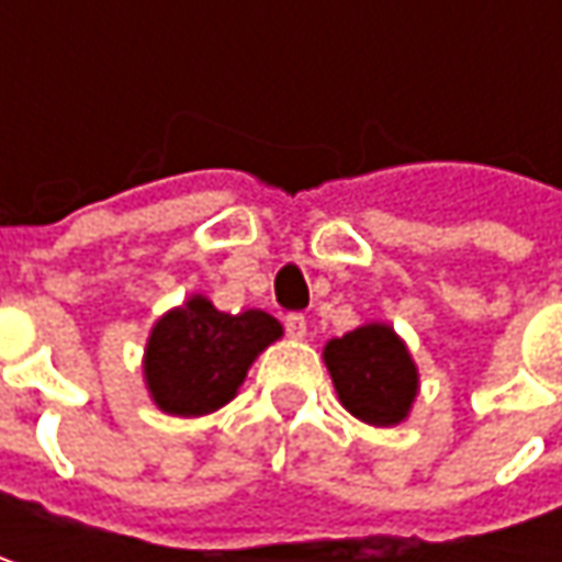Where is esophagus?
Listing matches in <instances>:
<instances>
[{
	"label": "esophagus",
	"instance_id": "1",
	"mask_svg": "<svg viewBox=\"0 0 562 562\" xmlns=\"http://www.w3.org/2000/svg\"><path fill=\"white\" fill-rule=\"evenodd\" d=\"M284 331H288L291 337L306 335V315H303V313H288V315H284Z\"/></svg>",
	"mask_w": 562,
	"mask_h": 562
}]
</instances>
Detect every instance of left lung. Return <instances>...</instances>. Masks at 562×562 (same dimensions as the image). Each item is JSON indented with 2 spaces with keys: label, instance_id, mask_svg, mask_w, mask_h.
I'll use <instances>...</instances> for the list:
<instances>
[{
  "label": "left lung",
  "instance_id": "1",
  "mask_svg": "<svg viewBox=\"0 0 562 562\" xmlns=\"http://www.w3.org/2000/svg\"><path fill=\"white\" fill-rule=\"evenodd\" d=\"M340 403L369 425H397L416 397V366L387 325H362L325 347Z\"/></svg>",
  "mask_w": 562,
  "mask_h": 562
}]
</instances>
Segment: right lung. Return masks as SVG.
Instances as JSON below:
<instances>
[{
	"mask_svg": "<svg viewBox=\"0 0 562 562\" xmlns=\"http://www.w3.org/2000/svg\"><path fill=\"white\" fill-rule=\"evenodd\" d=\"M281 337L278 318L262 310L218 313L193 296L153 328L146 384L171 416H205L237 394L252 359Z\"/></svg>",
	"mask_w": 562,
	"mask_h": 562,
	"instance_id": "1",
	"label": "right lung"
}]
</instances>
